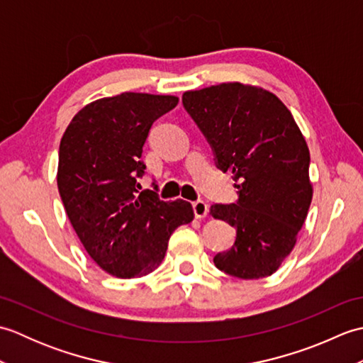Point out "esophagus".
<instances>
[{"label": "esophagus", "instance_id": "34e87169", "mask_svg": "<svg viewBox=\"0 0 363 363\" xmlns=\"http://www.w3.org/2000/svg\"><path fill=\"white\" fill-rule=\"evenodd\" d=\"M191 207H194V213L196 218H204L207 213H209V206H207L204 201H195L194 204H191Z\"/></svg>", "mask_w": 363, "mask_h": 363}]
</instances>
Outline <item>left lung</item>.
I'll use <instances>...</instances> for the list:
<instances>
[{
	"mask_svg": "<svg viewBox=\"0 0 363 363\" xmlns=\"http://www.w3.org/2000/svg\"><path fill=\"white\" fill-rule=\"evenodd\" d=\"M215 154L233 172L238 201L213 204V218L235 228V243L213 264L240 279L273 274L291 252L312 201L311 154L293 115L272 91L225 82L182 95Z\"/></svg>",
	"mask_w": 363,
	"mask_h": 363,
	"instance_id": "1",
	"label": "left lung"
}]
</instances>
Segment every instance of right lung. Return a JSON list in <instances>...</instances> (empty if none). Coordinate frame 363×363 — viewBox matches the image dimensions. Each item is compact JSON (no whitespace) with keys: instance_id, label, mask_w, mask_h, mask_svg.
I'll return each mask as SVG.
<instances>
[{"instance_id":"right-lung-1","label":"right lung","mask_w":363,"mask_h":363,"mask_svg":"<svg viewBox=\"0 0 363 363\" xmlns=\"http://www.w3.org/2000/svg\"><path fill=\"white\" fill-rule=\"evenodd\" d=\"M172 95L126 91L87 104L59 146L57 187L89 256L112 276L151 273L165 257L173 230L194 220L191 204L140 191L143 145L152 123L174 109Z\"/></svg>"}]
</instances>
